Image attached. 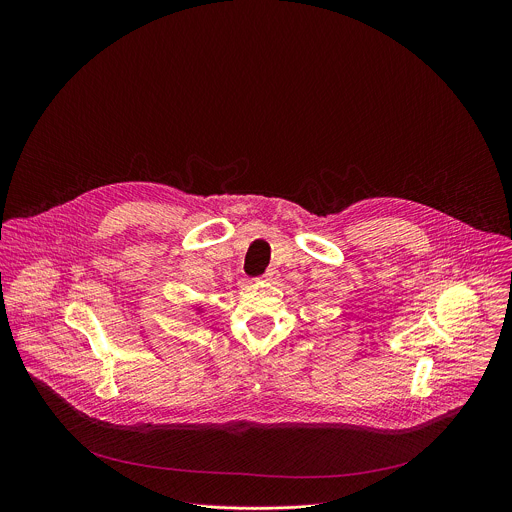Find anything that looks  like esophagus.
Instances as JSON below:
<instances>
[{
    "mask_svg": "<svg viewBox=\"0 0 512 512\" xmlns=\"http://www.w3.org/2000/svg\"><path fill=\"white\" fill-rule=\"evenodd\" d=\"M263 277H265V281H273V279L277 277V271H275V269H267Z\"/></svg>",
    "mask_w": 512,
    "mask_h": 512,
    "instance_id": "1",
    "label": "esophagus"
}]
</instances>
